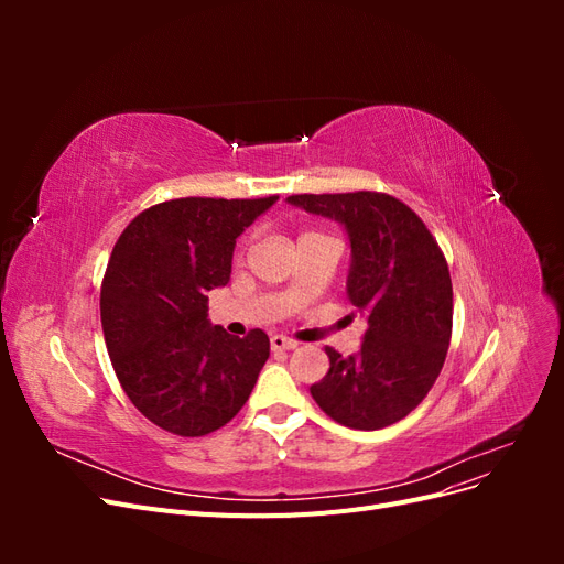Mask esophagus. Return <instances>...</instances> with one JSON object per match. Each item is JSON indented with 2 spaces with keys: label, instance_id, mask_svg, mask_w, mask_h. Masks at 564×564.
Wrapping results in <instances>:
<instances>
[{
  "label": "esophagus",
  "instance_id": "34e87169",
  "mask_svg": "<svg viewBox=\"0 0 564 564\" xmlns=\"http://www.w3.org/2000/svg\"><path fill=\"white\" fill-rule=\"evenodd\" d=\"M270 346H272V350H294L299 344H296L294 338H286L282 334H275V336H270Z\"/></svg>",
  "mask_w": 564,
  "mask_h": 564
}]
</instances>
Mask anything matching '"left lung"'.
Instances as JSON below:
<instances>
[{
	"label": "left lung",
	"mask_w": 564,
	"mask_h": 564,
	"mask_svg": "<svg viewBox=\"0 0 564 564\" xmlns=\"http://www.w3.org/2000/svg\"><path fill=\"white\" fill-rule=\"evenodd\" d=\"M350 240L346 294L367 322L362 346L327 348L329 371L311 386L319 409L355 431H379L429 395L452 338V278L435 237L404 202L383 193L292 195Z\"/></svg>",
	"instance_id": "obj_1"
}]
</instances>
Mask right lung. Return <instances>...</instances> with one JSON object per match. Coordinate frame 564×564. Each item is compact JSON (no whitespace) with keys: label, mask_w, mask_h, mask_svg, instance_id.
Returning <instances> with one entry per match:
<instances>
[{"label":"right lung","mask_w":564,"mask_h":564,"mask_svg":"<svg viewBox=\"0 0 564 564\" xmlns=\"http://www.w3.org/2000/svg\"><path fill=\"white\" fill-rule=\"evenodd\" d=\"M280 197H183L155 204L119 235L100 286V322L119 383L160 429L199 437L249 400L270 355L265 332L230 336L209 322L237 237Z\"/></svg>","instance_id":"add662e5"}]
</instances>
